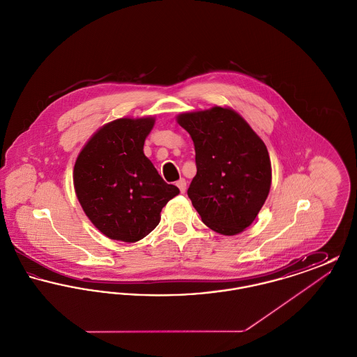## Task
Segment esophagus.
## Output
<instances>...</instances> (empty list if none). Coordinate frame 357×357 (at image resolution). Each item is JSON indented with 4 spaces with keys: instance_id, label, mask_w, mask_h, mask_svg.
<instances>
[{
    "instance_id": "obj_1",
    "label": "esophagus",
    "mask_w": 357,
    "mask_h": 357,
    "mask_svg": "<svg viewBox=\"0 0 357 357\" xmlns=\"http://www.w3.org/2000/svg\"><path fill=\"white\" fill-rule=\"evenodd\" d=\"M176 187L179 188V191L182 192V194H185V191H186V179H183V178H181L178 182H176Z\"/></svg>"
}]
</instances>
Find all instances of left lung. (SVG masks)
Returning <instances> with one entry per match:
<instances>
[{
	"label": "left lung",
	"instance_id": "8db88e82",
	"mask_svg": "<svg viewBox=\"0 0 357 357\" xmlns=\"http://www.w3.org/2000/svg\"><path fill=\"white\" fill-rule=\"evenodd\" d=\"M178 123L191 135L197 175L187 195L211 230L234 236L250 226L265 204L272 166L265 143L230 108L187 112Z\"/></svg>",
	"mask_w": 357,
	"mask_h": 357
}]
</instances>
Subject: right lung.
Returning <instances> with one entry per match:
<instances>
[{"mask_svg":"<svg viewBox=\"0 0 357 357\" xmlns=\"http://www.w3.org/2000/svg\"><path fill=\"white\" fill-rule=\"evenodd\" d=\"M153 118L114 120L85 144L73 170L86 217L111 239L136 242L150 234L160 211L179 194L143 153Z\"/></svg>","mask_w":357,"mask_h":357,"instance_id":"add662e5","label":"right lung"}]
</instances>
